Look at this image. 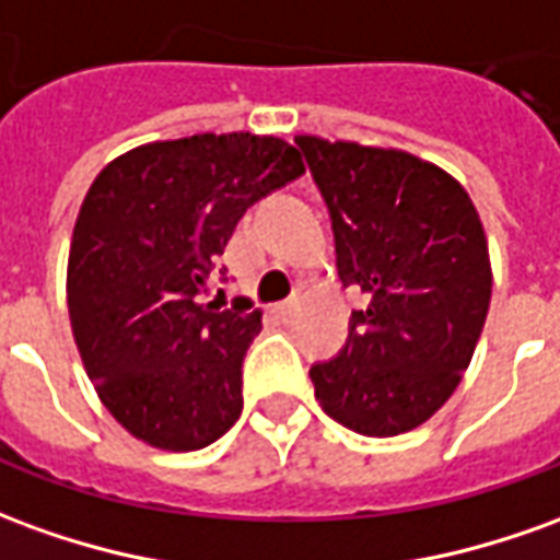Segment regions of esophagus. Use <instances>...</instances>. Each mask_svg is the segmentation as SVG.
Returning a JSON list of instances; mask_svg holds the SVG:
<instances>
[{"mask_svg":"<svg viewBox=\"0 0 560 560\" xmlns=\"http://www.w3.org/2000/svg\"><path fill=\"white\" fill-rule=\"evenodd\" d=\"M296 306H300V296H291L288 303L276 306V312H279V318H291L293 312H296Z\"/></svg>","mask_w":560,"mask_h":560,"instance_id":"obj_1","label":"esophagus"}]
</instances>
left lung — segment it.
<instances>
[{
  "label": "left lung",
  "instance_id": "left-lung-1",
  "mask_svg": "<svg viewBox=\"0 0 560 560\" xmlns=\"http://www.w3.org/2000/svg\"><path fill=\"white\" fill-rule=\"evenodd\" d=\"M330 209L336 267L370 306L339 358L312 366L315 400L363 436L424 424L470 366L491 303V257L470 194L400 148L296 136Z\"/></svg>",
  "mask_w": 560,
  "mask_h": 560
}]
</instances>
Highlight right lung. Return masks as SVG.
Segmentation results:
<instances>
[{
  "mask_svg": "<svg viewBox=\"0 0 560 560\" xmlns=\"http://www.w3.org/2000/svg\"><path fill=\"white\" fill-rule=\"evenodd\" d=\"M306 172L276 136L197 132L115 158L81 202L66 267L78 354L136 440L197 452L242 412V358L264 312L199 303L218 254L269 190Z\"/></svg>",
  "mask_w": 560,
  "mask_h": 560,
  "instance_id": "obj_1",
  "label": "right lung"
}]
</instances>
